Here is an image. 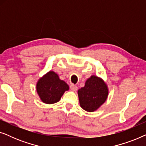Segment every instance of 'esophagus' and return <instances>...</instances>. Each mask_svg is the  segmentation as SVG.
Instances as JSON below:
<instances>
[{
	"label": "esophagus",
	"instance_id": "34e87169",
	"mask_svg": "<svg viewBox=\"0 0 146 146\" xmlns=\"http://www.w3.org/2000/svg\"><path fill=\"white\" fill-rule=\"evenodd\" d=\"M70 90L72 91L73 92H75L76 91L78 90V87L76 86H75L74 84H71L70 86Z\"/></svg>",
	"mask_w": 146,
	"mask_h": 146
}]
</instances>
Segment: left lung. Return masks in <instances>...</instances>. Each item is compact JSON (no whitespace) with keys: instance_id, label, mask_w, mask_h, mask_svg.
Segmentation results:
<instances>
[{"instance_id":"8db88e82","label":"left lung","mask_w":146,"mask_h":146,"mask_svg":"<svg viewBox=\"0 0 146 146\" xmlns=\"http://www.w3.org/2000/svg\"><path fill=\"white\" fill-rule=\"evenodd\" d=\"M78 95L82 108L92 112L106 100L108 88L101 78L92 75L86 81L84 86L78 90Z\"/></svg>"}]
</instances>
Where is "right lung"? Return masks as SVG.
Returning <instances> with one entry per match:
<instances>
[{
    "mask_svg": "<svg viewBox=\"0 0 146 146\" xmlns=\"http://www.w3.org/2000/svg\"><path fill=\"white\" fill-rule=\"evenodd\" d=\"M69 86L64 80L59 78L54 71H49L38 80L36 92L42 102L47 104L56 103L60 100Z\"/></svg>",
    "mask_w": 146,
    "mask_h": 146,
    "instance_id": "1",
    "label": "right lung"
}]
</instances>
